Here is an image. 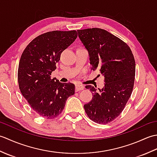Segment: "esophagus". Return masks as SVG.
<instances>
[{"label":"esophagus","mask_w":157,"mask_h":157,"mask_svg":"<svg viewBox=\"0 0 157 157\" xmlns=\"http://www.w3.org/2000/svg\"><path fill=\"white\" fill-rule=\"evenodd\" d=\"M84 89V86L80 85V84H77L75 85V90L78 92V91H80Z\"/></svg>","instance_id":"esophagus-1"}]
</instances>
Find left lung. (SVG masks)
<instances>
[{
	"instance_id": "obj_1",
	"label": "left lung",
	"mask_w": 157,
	"mask_h": 157,
	"mask_svg": "<svg viewBox=\"0 0 157 157\" xmlns=\"http://www.w3.org/2000/svg\"><path fill=\"white\" fill-rule=\"evenodd\" d=\"M78 36L88 50L92 69H99L105 77V86L96 89L86 86L93 92L90 102L84 107L95 123L106 124L121 114L134 88L136 63L125 42L101 28L78 30Z\"/></svg>"
}]
</instances>
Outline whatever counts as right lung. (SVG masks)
Returning <instances> with one entry per match:
<instances>
[{"label":"right lung","instance_id":"obj_1","mask_svg":"<svg viewBox=\"0 0 157 157\" xmlns=\"http://www.w3.org/2000/svg\"><path fill=\"white\" fill-rule=\"evenodd\" d=\"M78 37L75 30L51 31L35 38L20 59L18 83L22 95L40 116L52 119L65 107L67 99L75 94V85L61 83L51 75L62 52Z\"/></svg>","mask_w":157,"mask_h":157}]
</instances>
